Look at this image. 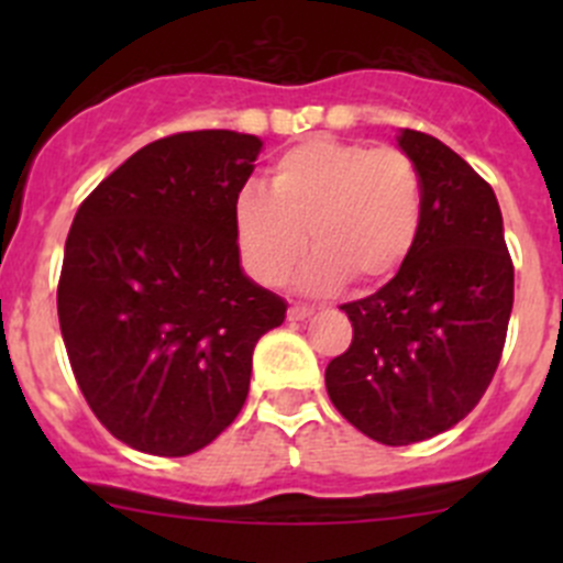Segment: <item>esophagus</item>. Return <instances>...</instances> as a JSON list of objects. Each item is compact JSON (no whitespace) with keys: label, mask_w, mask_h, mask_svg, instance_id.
Returning a JSON list of instances; mask_svg holds the SVG:
<instances>
[{"label":"esophagus","mask_w":563,"mask_h":563,"mask_svg":"<svg viewBox=\"0 0 563 563\" xmlns=\"http://www.w3.org/2000/svg\"><path fill=\"white\" fill-rule=\"evenodd\" d=\"M310 316H313V308H310V305L294 302L291 308H288V321H305V318Z\"/></svg>","instance_id":"esophagus-1"}]
</instances>
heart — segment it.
<instances>
[{
    "mask_svg": "<svg viewBox=\"0 0 563 563\" xmlns=\"http://www.w3.org/2000/svg\"><path fill=\"white\" fill-rule=\"evenodd\" d=\"M424 185L417 163L395 146L310 139L269 166V192L242 187L231 225L247 275L277 286L305 247H316L299 283L329 291L354 277L360 286L389 280L417 245ZM309 234H303V229Z\"/></svg>",
    "mask_w": 563,
    "mask_h": 563,
    "instance_id": "obj_1",
    "label": "heart"
}]
</instances>
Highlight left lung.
Listing matches in <instances>:
<instances>
[{
  "instance_id": "obj_1",
  "label": "left lung",
  "mask_w": 563,
  "mask_h": 563,
  "mask_svg": "<svg viewBox=\"0 0 563 563\" xmlns=\"http://www.w3.org/2000/svg\"><path fill=\"white\" fill-rule=\"evenodd\" d=\"M397 146L422 174V229L387 286L340 308L354 340L323 376L334 408L387 446L468 417L501 360L515 299L493 187L433 135L400 130Z\"/></svg>"
}]
</instances>
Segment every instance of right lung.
I'll list each match as a JSON object with an SVG mask.
<instances>
[{
    "label": "right lung",
    "instance_id": "obj_1",
    "mask_svg": "<svg viewBox=\"0 0 563 563\" xmlns=\"http://www.w3.org/2000/svg\"><path fill=\"white\" fill-rule=\"evenodd\" d=\"M261 146L234 130L152 141L73 218L62 340L95 417L146 455L212 444L245 406L255 343L286 318L242 269L231 225Z\"/></svg>",
    "mask_w": 563,
    "mask_h": 563
}]
</instances>
